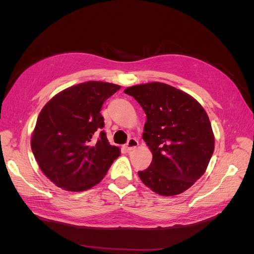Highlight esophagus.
<instances>
[{
  "mask_svg": "<svg viewBox=\"0 0 254 254\" xmlns=\"http://www.w3.org/2000/svg\"><path fill=\"white\" fill-rule=\"evenodd\" d=\"M137 145H139V142H137V140L134 139V137H130L128 142L126 143V148H127V150H132L136 147Z\"/></svg>",
  "mask_w": 254,
  "mask_h": 254,
  "instance_id": "34e87169",
  "label": "esophagus"
}]
</instances>
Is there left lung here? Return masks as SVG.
Instances as JSON below:
<instances>
[{
    "label": "left lung",
    "mask_w": 254,
    "mask_h": 254,
    "mask_svg": "<svg viewBox=\"0 0 254 254\" xmlns=\"http://www.w3.org/2000/svg\"><path fill=\"white\" fill-rule=\"evenodd\" d=\"M147 121L143 140L152 152L148 168L137 172L146 187L162 196L183 193L204 174L214 151L206 112L186 92L162 82L129 87Z\"/></svg>",
    "instance_id": "left-lung-1"
}]
</instances>
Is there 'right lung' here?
<instances>
[{
    "label": "right lung",
    "instance_id": "obj_1",
    "mask_svg": "<svg viewBox=\"0 0 254 254\" xmlns=\"http://www.w3.org/2000/svg\"><path fill=\"white\" fill-rule=\"evenodd\" d=\"M120 89L109 82H82L43 107L30 146L41 171L58 188L91 189L120 156V148L107 140L101 114L104 102Z\"/></svg>",
    "mask_w": 254,
    "mask_h": 254
}]
</instances>
